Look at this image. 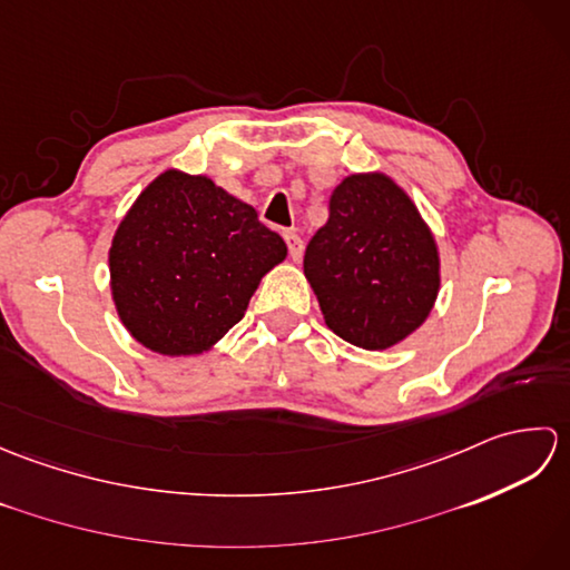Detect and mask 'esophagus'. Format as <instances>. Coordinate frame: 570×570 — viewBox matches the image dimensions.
<instances>
[{
    "label": "esophagus",
    "mask_w": 570,
    "mask_h": 570,
    "mask_svg": "<svg viewBox=\"0 0 570 570\" xmlns=\"http://www.w3.org/2000/svg\"><path fill=\"white\" fill-rule=\"evenodd\" d=\"M284 239H286V245H288V257H292L294 262H298L301 257H304V239L298 237L296 229H286Z\"/></svg>",
    "instance_id": "obj_1"
}]
</instances>
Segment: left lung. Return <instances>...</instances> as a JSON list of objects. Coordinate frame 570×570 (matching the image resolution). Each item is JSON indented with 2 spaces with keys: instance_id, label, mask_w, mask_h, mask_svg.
I'll return each instance as SVG.
<instances>
[{
  "instance_id": "obj_1",
  "label": "left lung",
  "mask_w": 570,
  "mask_h": 570,
  "mask_svg": "<svg viewBox=\"0 0 570 570\" xmlns=\"http://www.w3.org/2000/svg\"><path fill=\"white\" fill-rule=\"evenodd\" d=\"M304 274L335 335L386 350L426 323L441 288V254L392 176L350 174L333 190L331 217L311 239Z\"/></svg>"
}]
</instances>
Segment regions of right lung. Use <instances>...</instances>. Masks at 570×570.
Instances as JSON below:
<instances>
[{"label":"right lung","instance_id":"add662e5","mask_svg":"<svg viewBox=\"0 0 570 570\" xmlns=\"http://www.w3.org/2000/svg\"><path fill=\"white\" fill-rule=\"evenodd\" d=\"M286 242L208 176L166 168L119 220L110 292L129 335L166 357L200 355L245 316Z\"/></svg>","mask_w":570,"mask_h":570}]
</instances>
